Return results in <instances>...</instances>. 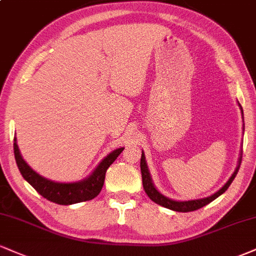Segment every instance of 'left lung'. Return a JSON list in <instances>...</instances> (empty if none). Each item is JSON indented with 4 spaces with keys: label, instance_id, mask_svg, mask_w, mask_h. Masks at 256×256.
Here are the masks:
<instances>
[{
    "label": "left lung",
    "instance_id": "1",
    "mask_svg": "<svg viewBox=\"0 0 256 256\" xmlns=\"http://www.w3.org/2000/svg\"><path fill=\"white\" fill-rule=\"evenodd\" d=\"M240 108H241V113L243 116V110H242V107L241 104H238ZM243 118V116H242ZM242 155V154H241ZM241 161H242V156H240V160H238V166H237L236 170L234 172V174L232 175V178L228 180V182L224 184L223 187L220 190H217L214 194H212L210 196H208V198H202V199H196V200H188V202H176V200H173V199H169L167 196H164L162 194V193H160L158 190H156V187L154 186L152 184V178H150V173H149V169H148V166H146V156H144V152H142V158H140V172H142V181H143V187H144V190H146V193L149 196L150 199L152 200L154 202H156V204L163 206V208H170V210L173 211H178V212H190V211H196L198 210V208H202V206L210 204L211 202H214V199L218 198L220 194H223L226 190L229 188V186L232 184V182L234 181V178L237 175V172H238L240 169V166H241Z\"/></svg>",
    "mask_w": 256,
    "mask_h": 256
}]
</instances>
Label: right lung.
<instances>
[{
    "label": "right lung",
    "mask_w": 256,
    "mask_h": 256,
    "mask_svg": "<svg viewBox=\"0 0 256 256\" xmlns=\"http://www.w3.org/2000/svg\"><path fill=\"white\" fill-rule=\"evenodd\" d=\"M122 150H124V148H119V149H116L114 152L108 154L102 161L98 163V166L94 169L93 173L89 175L88 178H86L84 180L78 181V182L62 184L54 182V181L48 180V178H45L42 175L36 173L24 162L20 154L19 146L16 144V138H14L15 161H16L18 168H19L21 175L40 196L60 205H72L76 204V202L94 199L102 190L106 170L116 161Z\"/></svg>",
    "instance_id": "add662e5"
}]
</instances>
